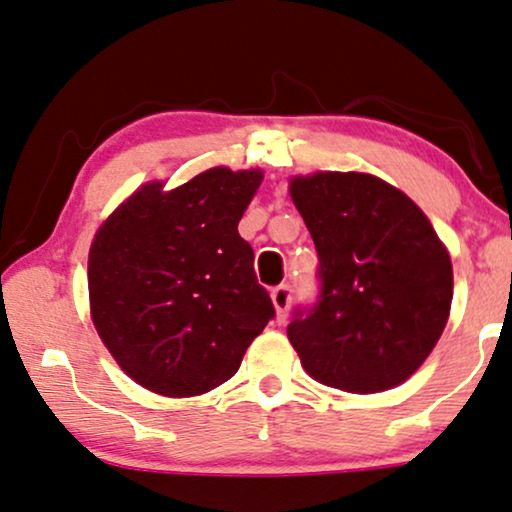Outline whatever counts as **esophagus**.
<instances>
[{"label": "esophagus", "mask_w": 512, "mask_h": 512, "mask_svg": "<svg viewBox=\"0 0 512 512\" xmlns=\"http://www.w3.org/2000/svg\"><path fill=\"white\" fill-rule=\"evenodd\" d=\"M271 300H274V307L278 312V319H286L288 309H290V302H293V286H288V283H281V286H276L271 290Z\"/></svg>", "instance_id": "34e87169"}]
</instances>
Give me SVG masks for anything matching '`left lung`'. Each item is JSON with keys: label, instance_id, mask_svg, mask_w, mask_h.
Segmentation results:
<instances>
[{"label": "left lung", "instance_id": "left-lung-1", "mask_svg": "<svg viewBox=\"0 0 512 512\" xmlns=\"http://www.w3.org/2000/svg\"><path fill=\"white\" fill-rule=\"evenodd\" d=\"M319 255V295L297 307L288 340L314 380L354 394L404 383L449 319L454 271L409 196L359 172L290 181Z\"/></svg>", "mask_w": 512, "mask_h": 512}]
</instances>
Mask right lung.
I'll use <instances>...</instances> for the list:
<instances>
[{"instance_id": "1", "label": "right lung", "mask_w": 512, "mask_h": 512, "mask_svg": "<svg viewBox=\"0 0 512 512\" xmlns=\"http://www.w3.org/2000/svg\"><path fill=\"white\" fill-rule=\"evenodd\" d=\"M262 172L226 167L177 189L146 184L89 250V302L122 371L165 397L226 383L274 319L255 252L238 234Z\"/></svg>"}]
</instances>
